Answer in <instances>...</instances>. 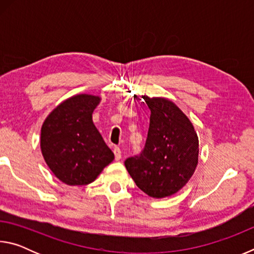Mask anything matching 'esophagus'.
I'll return each instance as SVG.
<instances>
[{
    "mask_svg": "<svg viewBox=\"0 0 254 254\" xmlns=\"http://www.w3.org/2000/svg\"><path fill=\"white\" fill-rule=\"evenodd\" d=\"M113 152H114V156H115V160H120V159L122 158V151H121V149H120L119 147H115L114 148V150H113Z\"/></svg>",
    "mask_w": 254,
    "mask_h": 254,
    "instance_id": "34e87169",
    "label": "esophagus"
}]
</instances>
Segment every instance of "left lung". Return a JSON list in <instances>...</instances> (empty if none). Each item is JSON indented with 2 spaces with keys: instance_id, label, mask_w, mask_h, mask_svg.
Instances as JSON below:
<instances>
[{
  "instance_id": "8db88e82",
  "label": "left lung",
  "mask_w": 254,
  "mask_h": 254,
  "mask_svg": "<svg viewBox=\"0 0 254 254\" xmlns=\"http://www.w3.org/2000/svg\"><path fill=\"white\" fill-rule=\"evenodd\" d=\"M151 111L148 137L140 156L124 165L141 190L163 198L180 190L198 163V136L184 112L165 97L143 96Z\"/></svg>"
}]
</instances>
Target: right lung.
<instances>
[{"label": "right lung", "mask_w": 254, "mask_h": 254, "mask_svg": "<svg viewBox=\"0 0 254 254\" xmlns=\"http://www.w3.org/2000/svg\"><path fill=\"white\" fill-rule=\"evenodd\" d=\"M101 97L71 96L56 107L41 127L40 148L49 169L69 186L93 183L114 160L93 123L92 114Z\"/></svg>", "instance_id": "obj_1"}]
</instances>
